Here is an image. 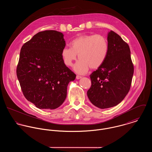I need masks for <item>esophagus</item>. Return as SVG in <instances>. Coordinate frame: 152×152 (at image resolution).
<instances>
[{
    "label": "esophagus",
    "instance_id": "obj_1",
    "mask_svg": "<svg viewBox=\"0 0 152 152\" xmlns=\"http://www.w3.org/2000/svg\"><path fill=\"white\" fill-rule=\"evenodd\" d=\"M81 78H82V77H81V76H80V75H77V77H76V78H77V80L81 79Z\"/></svg>",
    "mask_w": 152,
    "mask_h": 152
}]
</instances>
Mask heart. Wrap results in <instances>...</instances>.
I'll list each match as a JSON object with an SVG mask.
<instances>
[{
  "mask_svg": "<svg viewBox=\"0 0 152 152\" xmlns=\"http://www.w3.org/2000/svg\"><path fill=\"white\" fill-rule=\"evenodd\" d=\"M70 46L62 49L63 62L66 66H71L78 54L80 60L74 66V70L80 74L86 73L89 68L97 69L100 67L108 53V42L100 34L80 36L71 42Z\"/></svg>",
  "mask_w": 152,
  "mask_h": 152,
  "instance_id": "obj_1",
  "label": "heart"
}]
</instances>
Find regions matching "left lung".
I'll use <instances>...</instances> for the list:
<instances>
[{
  "mask_svg": "<svg viewBox=\"0 0 152 152\" xmlns=\"http://www.w3.org/2000/svg\"><path fill=\"white\" fill-rule=\"evenodd\" d=\"M108 53L104 63L90 75L87 91L91 102L101 109L119 104L130 90L134 72L129 46L113 31L108 34Z\"/></svg>",
  "mask_w": 152,
  "mask_h": 152,
  "instance_id": "obj_1",
  "label": "left lung"
}]
</instances>
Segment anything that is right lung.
<instances>
[{
  "instance_id": "1",
  "label": "right lung",
  "mask_w": 152,
  "mask_h": 152,
  "mask_svg": "<svg viewBox=\"0 0 152 152\" xmlns=\"http://www.w3.org/2000/svg\"><path fill=\"white\" fill-rule=\"evenodd\" d=\"M62 33L45 30L22 46L16 74L25 98L37 108L54 109L64 102L76 75L63 62Z\"/></svg>"
}]
</instances>
